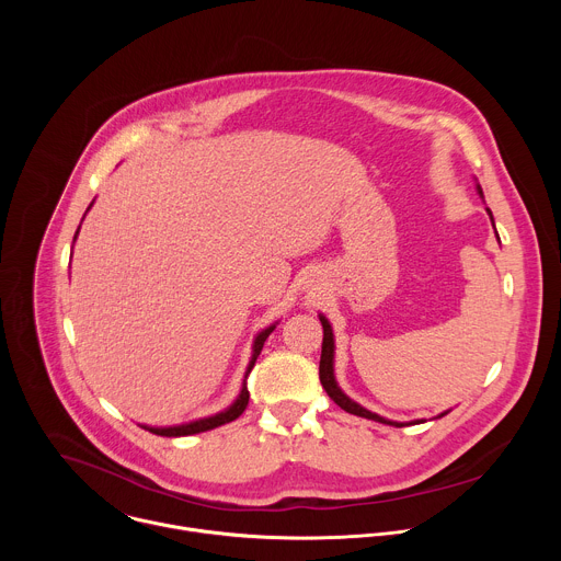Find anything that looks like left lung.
<instances>
[{
    "label": "left lung",
    "instance_id": "1",
    "mask_svg": "<svg viewBox=\"0 0 561 561\" xmlns=\"http://www.w3.org/2000/svg\"><path fill=\"white\" fill-rule=\"evenodd\" d=\"M479 193H482V188H479ZM489 215H491V210H489ZM491 219H493V215H491ZM319 322H322V327H324L322 359H319V381H322L324 390L329 392V397L333 399V402H335L340 409H344L346 413H351V415H357V417L375 420V422H381V424H390V426H397V428L407 426V424L388 422V420H383V417H379V415H375V413H370V411L362 409L359 404H355L353 399H348V397L342 392V388L337 386V381H335V375H333V348H335V342H333V331H331V324H329V319H327L324 314H319Z\"/></svg>",
    "mask_w": 561,
    "mask_h": 561
}]
</instances>
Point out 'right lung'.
Segmentation results:
<instances>
[{
  "label": "right lung",
  "mask_w": 561,
  "mask_h": 561,
  "mask_svg": "<svg viewBox=\"0 0 561 561\" xmlns=\"http://www.w3.org/2000/svg\"><path fill=\"white\" fill-rule=\"evenodd\" d=\"M89 208H91V206H89ZM77 232H79V230H77ZM75 237H77V234H75ZM273 329H275V327H271V329H266V331H262V333L257 335L255 346H253V357H251V364H249V370H247V379H244V386H242V392H239L237 402H234L230 409H226L224 413H217V415H213V417L184 424V426H173V428H148V431L154 433V435H162V437H184V435H195V433H204V431L217 428V426L228 424V422H232V420H237L239 415H242V413L247 411V407H249V397H251V392H249V375H251V370H253V366H255V362H257V357H260V353H262V348H264L266 337L273 333Z\"/></svg>",
  "instance_id": "add662e5"
}]
</instances>
